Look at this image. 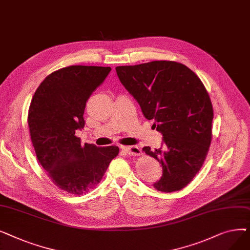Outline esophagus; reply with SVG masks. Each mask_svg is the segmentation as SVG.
<instances>
[{"instance_id":"esophagus-1","label":"esophagus","mask_w":250,"mask_h":250,"mask_svg":"<svg viewBox=\"0 0 250 250\" xmlns=\"http://www.w3.org/2000/svg\"><path fill=\"white\" fill-rule=\"evenodd\" d=\"M124 150L129 156H140L142 154V151L138 146H126L124 147Z\"/></svg>"}]
</instances>
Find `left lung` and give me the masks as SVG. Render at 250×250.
I'll use <instances>...</instances> for the list:
<instances>
[{"label":"left lung","mask_w":250,"mask_h":250,"mask_svg":"<svg viewBox=\"0 0 250 250\" xmlns=\"http://www.w3.org/2000/svg\"><path fill=\"white\" fill-rule=\"evenodd\" d=\"M115 70L144 116L153 120V126L163 136L161 148H143L162 165L163 174L153 187L162 192L186 188L202 168L212 141L214 111L201 79L187 65L172 61Z\"/></svg>","instance_id":"left-lung-1"}]
</instances>
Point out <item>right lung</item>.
Here are the masks:
<instances>
[{
  "instance_id": "right-lung-1",
  "label": "right lung",
  "mask_w": 250,
  "mask_h": 250,
  "mask_svg": "<svg viewBox=\"0 0 250 250\" xmlns=\"http://www.w3.org/2000/svg\"><path fill=\"white\" fill-rule=\"evenodd\" d=\"M110 67L70 65L48 75L36 89L28 110V126L37 159L61 189L80 195L101 181L118 147L81 145L76 130L85 125L91 94Z\"/></svg>"
}]
</instances>
